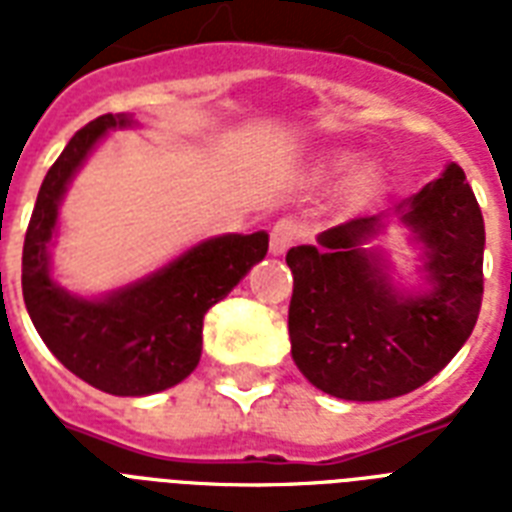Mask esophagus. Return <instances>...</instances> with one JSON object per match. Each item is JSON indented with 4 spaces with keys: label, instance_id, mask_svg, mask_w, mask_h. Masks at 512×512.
Returning <instances> with one entry per match:
<instances>
[{
    "label": "esophagus",
    "instance_id": "34e87169",
    "mask_svg": "<svg viewBox=\"0 0 512 512\" xmlns=\"http://www.w3.org/2000/svg\"><path fill=\"white\" fill-rule=\"evenodd\" d=\"M300 236V225L295 220H279L271 228V255H284Z\"/></svg>",
    "mask_w": 512,
    "mask_h": 512
}]
</instances>
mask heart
Segmentation results:
<instances>
[{
  "label": "heart",
  "mask_w": 512,
  "mask_h": 512,
  "mask_svg": "<svg viewBox=\"0 0 512 512\" xmlns=\"http://www.w3.org/2000/svg\"><path fill=\"white\" fill-rule=\"evenodd\" d=\"M329 164H332L335 170H345V167H350V164H356V154H353V151H337V154H332ZM377 180H380L377 167H374V164H364V167H358L353 185H356V191L361 193V196H366V193L372 191L374 185H377Z\"/></svg>",
  "instance_id": "1"
}]
</instances>
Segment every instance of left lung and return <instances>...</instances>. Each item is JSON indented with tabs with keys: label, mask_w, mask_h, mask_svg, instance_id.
<instances>
[{
	"label": "left lung",
	"mask_w": 512,
	"mask_h": 512,
	"mask_svg": "<svg viewBox=\"0 0 512 512\" xmlns=\"http://www.w3.org/2000/svg\"><path fill=\"white\" fill-rule=\"evenodd\" d=\"M393 219L421 249V281L392 279L376 241ZM287 252L289 340L311 385L345 401H385L420 388L465 345L484 295V217L465 172L449 164L393 212L319 233Z\"/></svg>",
	"instance_id": "left-lung-1"
}]
</instances>
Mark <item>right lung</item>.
<instances>
[{"instance_id":"1","label":"right lung","mask_w":512,"mask_h":512,"mask_svg":"<svg viewBox=\"0 0 512 512\" xmlns=\"http://www.w3.org/2000/svg\"><path fill=\"white\" fill-rule=\"evenodd\" d=\"M132 114H106L68 140L36 196L23 244V300L36 332L68 372L111 396H151L183 382L201 358L204 313L268 252V233H223L193 244L138 281L82 297L52 279L60 204L87 156Z\"/></svg>"}]
</instances>
